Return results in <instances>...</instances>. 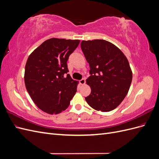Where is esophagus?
I'll use <instances>...</instances> for the list:
<instances>
[{"label":"esophagus","mask_w":159,"mask_h":159,"mask_svg":"<svg viewBox=\"0 0 159 159\" xmlns=\"http://www.w3.org/2000/svg\"><path fill=\"white\" fill-rule=\"evenodd\" d=\"M80 84H81V85H84V84H85V79H84V78L81 79V80L80 81Z\"/></svg>","instance_id":"1"}]
</instances>
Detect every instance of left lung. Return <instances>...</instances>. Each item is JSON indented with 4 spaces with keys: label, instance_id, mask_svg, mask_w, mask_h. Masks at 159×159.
<instances>
[{
    "label": "left lung",
    "instance_id": "1",
    "mask_svg": "<svg viewBox=\"0 0 159 159\" xmlns=\"http://www.w3.org/2000/svg\"><path fill=\"white\" fill-rule=\"evenodd\" d=\"M81 48L90 67L86 83L91 91L86 102L97 111L113 110L125 98L131 84L128 60L117 46L104 40H83Z\"/></svg>",
    "mask_w": 159,
    "mask_h": 159
}]
</instances>
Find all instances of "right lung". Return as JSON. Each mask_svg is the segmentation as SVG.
I'll list each match as a JSON object with an SVG mask.
<instances>
[{
    "instance_id": "add662e5",
    "label": "right lung",
    "mask_w": 159,
    "mask_h": 159,
    "mask_svg": "<svg viewBox=\"0 0 159 159\" xmlns=\"http://www.w3.org/2000/svg\"><path fill=\"white\" fill-rule=\"evenodd\" d=\"M79 40L50 38L28 57L25 82L34 103L43 111L57 114L68 108L77 91L78 81L71 78L67 61Z\"/></svg>"
}]
</instances>
